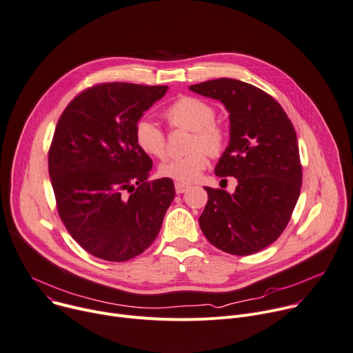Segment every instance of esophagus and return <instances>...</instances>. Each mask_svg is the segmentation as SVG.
<instances>
[{
    "mask_svg": "<svg viewBox=\"0 0 353 353\" xmlns=\"http://www.w3.org/2000/svg\"><path fill=\"white\" fill-rule=\"evenodd\" d=\"M174 188H176V193L177 194H183V193H185V191L188 190V185L184 184V183H176Z\"/></svg>",
    "mask_w": 353,
    "mask_h": 353,
    "instance_id": "1",
    "label": "esophagus"
}]
</instances>
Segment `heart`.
I'll return each mask as SVG.
<instances>
[{"mask_svg":"<svg viewBox=\"0 0 353 353\" xmlns=\"http://www.w3.org/2000/svg\"><path fill=\"white\" fill-rule=\"evenodd\" d=\"M174 128L191 131L187 154L173 157L159 168L160 176L180 183H191L200 177L210 162V154L218 156L225 149L227 131L214 121L215 110L208 103L196 97H180L165 112ZM134 138L138 148L153 159L168 156L165 132L148 118L135 123Z\"/></svg>","mask_w":353,"mask_h":353,"instance_id":"1","label":"heart"}]
</instances>
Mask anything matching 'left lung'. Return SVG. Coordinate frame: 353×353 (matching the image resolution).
<instances>
[{"label": "left lung", "instance_id": "left-lung-1", "mask_svg": "<svg viewBox=\"0 0 353 353\" xmlns=\"http://www.w3.org/2000/svg\"><path fill=\"white\" fill-rule=\"evenodd\" d=\"M190 90L228 110L230 145L215 174L238 180L234 194L204 187L208 201L199 219L201 231L227 253L259 252L281 235L300 196L303 170L294 126L272 95L241 80L215 79Z\"/></svg>", "mask_w": 353, "mask_h": 353}]
</instances>
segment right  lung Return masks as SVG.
I'll return each mask as SVG.
<instances>
[{"label": "right lung", "mask_w": 353, "mask_h": 353, "mask_svg": "<svg viewBox=\"0 0 353 353\" xmlns=\"http://www.w3.org/2000/svg\"><path fill=\"white\" fill-rule=\"evenodd\" d=\"M168 85L101 83L60 115L49 149V176L61 222L90 254L126 262L156 239L174 199L172 179L148 181L152 159L135 123Z\"/></svg>", "instance_id": "right-lung-1"}]
</instances>
